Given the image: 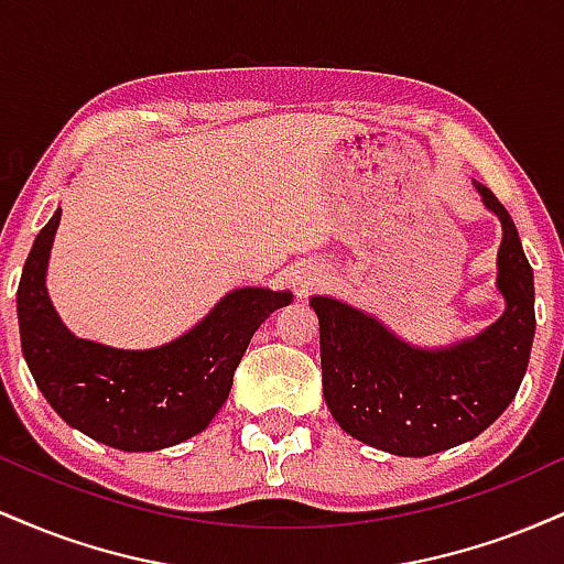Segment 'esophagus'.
Wrapping results in <instances>:
<instances>
[{
  "mask_svg": "<svg viewBox=\"0 0 564 564\" xmlns=\"http://www.w3.org/2000/svg\"><path fill=\"white\" fill-rule=\"evenodd\" d=\"M315 281H318V275H315L313 273V270H300V273H296L294 275V291H296V294H307V291L310 289H313L315 286Z\"/></svg>",
  "mask_w": 564,
  "mask_h": 564,
  "instance_id": "obj_1",
  "label": "esophagus"
}]
</instances>
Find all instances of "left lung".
Listing matches in <instances>:
<instances>
[{"label": "left lung", "instance_id": "left-lung-1", "mask_svg": "<svg viewBox=\"0 0 564 564\" xmlns=\"http://www.w3.org/2000/svg\"><path fill=\"white\" fill-rule=\"evenodd\" d=\"M475 187L503 230L496 289L507 307L485 332L448 347H416L352 304L310 300L321 323L323 398L336 424L371 448L430 456L475 440L507 411L528 371L533 268L501 200Z\"/></svg>", "mask_w": 564, "mask_h": 564}]
</instances>
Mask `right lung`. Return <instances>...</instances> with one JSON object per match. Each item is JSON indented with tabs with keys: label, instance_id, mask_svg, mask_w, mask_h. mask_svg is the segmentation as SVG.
I'll return each mask as SVG.
<instances>
[{
	"label": "right lung",
	"instance_id": "add662e5",
	"mask_svg": "<svg viewBox=\"0 0 564 564\" xmlns=\"http://www.w3.org/2000/svg\"><path fill=\"white\" fill-rule=\"evenodd\" d=\"M61 209L39 230L18 286L23 358L63 422L119 451H159L198 435L228 400L232 373L264 318L289 291L246 286L170 345L116 349L76 339L47 296V262Z\"/></svg>",
	"mask_w": 564,
	"mask_h": 564
}]
</instances>
